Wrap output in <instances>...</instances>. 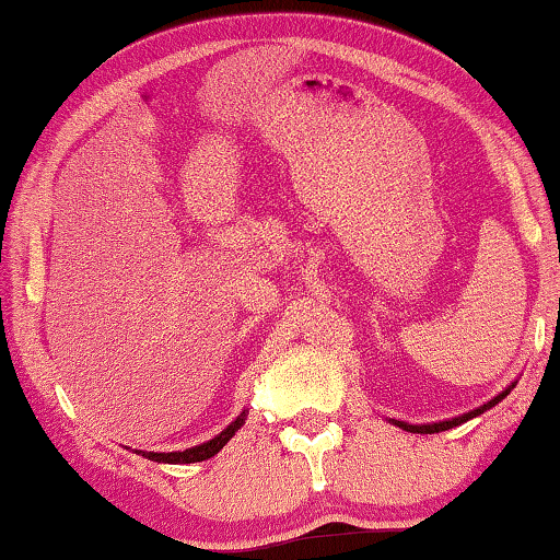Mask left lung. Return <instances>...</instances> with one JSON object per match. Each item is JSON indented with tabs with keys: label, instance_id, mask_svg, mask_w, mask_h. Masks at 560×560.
<instances>
[{
	"label": "left lung",
	"instance_id": "obj_1",
	"mask_svg": "<svg viewBox=\"0 0 560 560\" xmlns=\"http://www.w3.org/2000/svg\"><path fill=\"white\" fill-rule=\"evenodd\" d=\"M516 384H518V381H513L511 386H505L499 396H493V398H491V401H486L483 406H478V408H471V411H468V413L454 416V419H446V421H431V423H406V421H398V419H386V421H388V423H394V425H398V429H404V431H411V433H439V431H448V429H454V425H460V423H466V421L476 419V416H481L483 411H488V408H493L495 404L503 401V398L511 394V388H516Z\"/></svg>",
	"mask_w": 560,
	"mask_h": 560
}]
</instances>
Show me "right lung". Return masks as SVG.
<instances>
[{"instance_id": "obj_1", "label": "right lung", "mask_w": 560, "mask_h": 560, "mask_svg": "<svg viewBox=\"0 0 560 560\" xmlns=\"http://www.w3.org/2000/svg\"><path fill=\"white\" fill-rule=\"evenodd\" d=\"M246 423V408L242 413L236 416V419L226 425L224 431L217 433L214 439L211 441H203L199 443V446H191L186 451H172V454H156V451H135V454H141L149 460H156V464H197V460H207L211 456H217L221 448L226 446L229 441H232L234 433L242 429V425Z\"/></svg>"}]
</instances>
